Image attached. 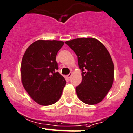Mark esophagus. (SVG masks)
<instances>
[{
    "mask_svg": "<svg viewBox=\"0 0 133 133\" xmlns=\"http://www.w3.org/2000/svg\"><path fill=\"white\" fill-rule=\"evenodd\" d=\"M72 72H70V73L69 74H68V75H67V77H68V78H70V77H71V76H72Z\"/></svg>",
    "mask_w": 133,
    "mask_h": 133,
    "instance_id": "esophagus-1",
    "label": "esophagus"
}]
</instances>
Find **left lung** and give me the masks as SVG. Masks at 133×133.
I'll use <instances>...</instances> for the list:
<instances>
[{
  "label": "left lung",
  "mask_w": 133,
  "mask_h": 133,
  "mask_svg": "<svg viewBox=\"0 0 133 133\" xmlns=\"http://www.w3.org/2000/svg\"><path fill=\"white\" fill-rule=\"evenodd\" d=\"M65 43L77 56L82 81L76 87L79 99L88 105L102 102L112 86L114 64L104 45L92 37L77 38Z\"/></svg>",
  "instance_id": "1"
}]
</instances>
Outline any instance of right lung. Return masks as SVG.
<instances>
[{
  "mask_svg": "<svg viewBox=\"0 0 133 133\" xmlns=\"http://www.w3.org/2000/svg\"><path fill=\"white\" fill-rule=\"evenodd\" d=\"M61 41L38 40L26 49L21 74L24 88L36 103L50 105L60 99L66 82L59 72L56 55L63 46Z\"/></svg>",
  "mask_w": 133,
  "mask_h": 133,
  "instance_id": "obj_1",
  "label": "right lung"
}]
</instances>
